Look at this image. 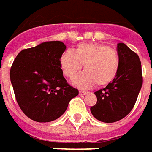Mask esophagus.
Wrapping results in <instances>:
<instances>
[{"label": "esophagus", "instance_id": "esophagus-1", "mask_svg": "<svg viewBox=\"0 0 152 152\" xmlns=\"http://www.w3.org/2000/svg\"><path fill=\"white\" fill-rule=\"evenodd\" d=\"M88 92L87 91H79V95H81V96H85L86 95Z\"/></svg>", "mask_w": 152, "mask_h": 152}]
</instances>
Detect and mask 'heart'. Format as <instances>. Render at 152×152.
<instances>
[{
  "instance_id": "obj_1",
  "label": "heart",
  "mask_w": 152,
  "mask_h": 152,
  "mask_svg": "<svg viewBox=\"0 0 152 152\" xmlns=\"http://www.w3.org/2000/svg\"><path fill=\"white\" fill-rule=\"evenodd\" d=\"M85 65V71L73 79V83L80 88L108 85L119 71L120 57L116 50L101 44L85 43L76 50L67 49L60 58L62 72L67 78H73Z\"/></svg>"
}]
</instances>
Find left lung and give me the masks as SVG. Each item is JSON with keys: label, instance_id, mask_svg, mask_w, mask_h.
Listing matches in <instances>:
<instances>
[{"label": "left lung", "instance_id": "8db88e82", "mask_svg": "<svg viewBox=\"0 0 152 152\" xmlns=\"http://www.w3.org/2000/svg\"><path fill=\"white\" fill-rule=\"evenodd\" d=\"M120 67L117 77L104 89L95 92L96 104L92 115L104 123L123 119L131 112L142 86L141 62L139 56L125 44H118Z\"/></svg>", "mask_w": 152, "mask_h": 152}]
</instances>
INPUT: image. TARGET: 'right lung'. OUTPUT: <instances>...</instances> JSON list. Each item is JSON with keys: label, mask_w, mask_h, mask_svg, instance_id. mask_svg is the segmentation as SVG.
Instances as JSON below:
<instances>
[{"label": "right lung", "mask_w": 152, "mask_h": 152, "mask_svg": "<svg viewBox=\"0 0 152 152\" xmlns=\"http://www.w3.org/2000/svg\"><path fill=\"white\" fill-rule=\"evenodd\" d=\"M66 50L61 41H48L21 50L10 70L17 102L28 118L51 122L67 110L79 91L63 77L60 58Z\"/></svg>", "instance_id": "1"}]
</instances>
